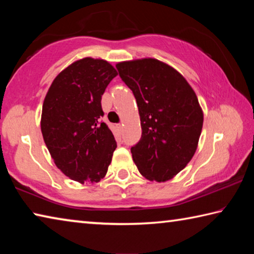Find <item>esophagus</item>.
<instances>
[{
  "mask_svg": "<svg viewBox=\"0 0 254 254\" xmlns=\"http://www.w3.org/2000/svg\"><path fill=\"white\" fill-rule=\"evenodd\" d=\"M115 127H117V128H119V130H122L123 124L122 123H118V124H115Z\"/></svg>",
  "mask_w": 254,
  "mask_h": 254,
  "instance_id": "esophagus-1",
  "label": "esophagus"
}]
</instances>
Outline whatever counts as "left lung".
<instances>
[{
    "label": "left lung",
    "instance_id": "1",
    "mask_svg": "<svg viewBox=\"0 0 254 254\" xmlns=\"http://www.w3.org/2000/svg\"><path fill=\"white\" fill-rule=\"evenodd\" d=\"M119 75L139 107L142 135L131 148L149 180L167 182L191 160L203 127V112L187 80L165 63L144 58L119 63Z\"/></svg>",
    "mask_w": 254,
    "mask_h": 254
}]
</instances>
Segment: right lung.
Masks as SVG:
<instances>
[{"instance_id":"add662e5","label":"right lung","mask_w":254,"mask_h":254,"mask_svg":"<svg viewBox=\"0 0 254 254\" xmlns=\"http://www.w3.org/2000/svg\"><path fill=\"white\" fill-rule=\"evenodd\" d=\"M118 75L103 59L77 60L47 93L41 132L56 166L72 180L97 183L107 173L117 141L101 121L102 95Z\"/></svg>"}]
</instances>
